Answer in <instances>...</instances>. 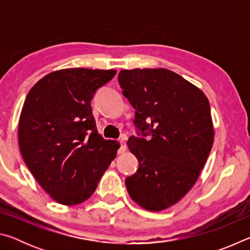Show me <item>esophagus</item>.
<instances>
[{
    "instance_id": "1",
    "label": "esophagus",
    "mask_w": 250,
    "mask_h": 250,
    "mask_svg": "<svg viewBox=\"0 0 250 250\" xmlns=\"http://www.w3.org/2000/svg\"><path fill=\"white\" fill-rule=\"evenodd\" d=\"M118 142H119V146H120L119 150H118V154H122V153H125V152L126 151V145H125V141H122V140L118 141Z\"/></svg>"
}]
</instances>
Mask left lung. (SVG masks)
<instances>
[{"instance_id":"obj_1","label":"left lung","mask_w":250,"mask_h":250,"mask_svg":"<svg viewBox=\"0 0 250 250\" xmlns=\"http://www.w3.org/2000/svg\"><path fill=\"white\" fill-rule=\"evenodd\" d=\"M118 80L142 133L126 142L139 161L137 172L125 179L126 189L145 209H167L195 184L213 146L208 99L166 68L125 69ZM149 134L151 139L146 141L143 137Z\"/></svg>"}]
</instances>
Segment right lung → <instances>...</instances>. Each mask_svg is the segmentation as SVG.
<instances>
[{
    "label": "right lung",
    "mask_w": 250,
    "mask_h": 250,
    "mask_svg": "<svg viewBox=\"0 0 250 250\" xmlns=\"http://www.w3.org/2000/svg\"><path fill=\"white\" fill-rule=\"evenodd\" d=\"M115 69L67 68L39 80L27 94L19 122L24 162L46 193L62 205L88 200L116 158L119 143L98 133L95 92Z\"/></svg>",
    "instance_id": "add662e5"
}]
</instances>
